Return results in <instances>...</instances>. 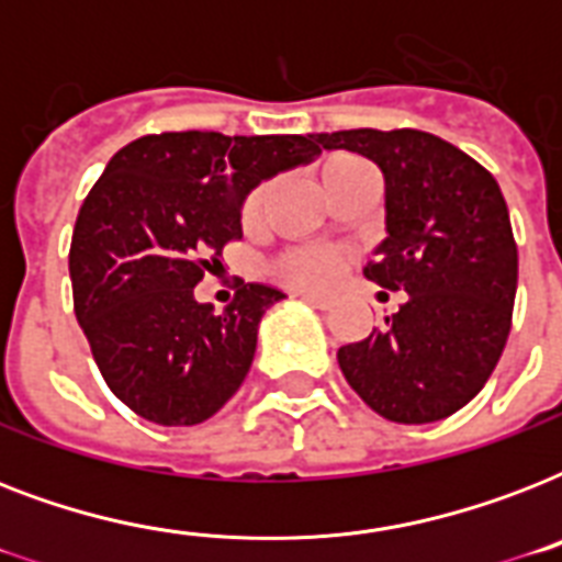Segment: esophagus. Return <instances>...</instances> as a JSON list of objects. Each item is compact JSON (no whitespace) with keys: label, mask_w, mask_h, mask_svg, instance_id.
Masks as SVG:
<instances>
[{"label":"esophagus","mask_w":562,"mask_h":562,"mask_svg":"<svg viewBox=\"0 0 562 562\" xmlns=\"http://www.w3.org/2000/svg\"><path fill=\"white\" fill-rule=\"evenodd\" d=\"M303 300H306L308 306H315V308H329V306H333V300L324 297V294H303Z\"/></svg>","instance_id":"1"}]
</instances>
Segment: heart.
I'll return each mask as SVG.
<instances>
[{
  "instance_id": "1",
  "label": "heart",
  "mask_w": 562,
  "mask_h": 562,
  "mask_svg": "<svg viewBox=\"0 0 562 562\" xmlns=\"http://www.w3.org/2000/svg\"><path fill=\"white\" fill-rule=\"evenodd\" d=\"M361 166L359 160L352 157H333V160L324 162L321 169V183H329L344 171ZM259 201H262V189H256L245 203V215L250 218L256 210H259ZM341 271V259L333 250H321V247H300V250H289L277 262V273L282 280L291 282V285H300V289H321V285H329L335 280V273Z\"/></svg>"
}]
</instances>
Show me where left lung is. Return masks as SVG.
I'll list each match as a JSON object with an SVG mask.
<instances>
[{"mask_svg":"<svg viewBox=\"0 0 562 562\" xmlns=\"http://www.w3.org/2000/svg\"><path fill=\"white\" fill-rule=\"evenodd\" d=\"M384 178V238L364 277L408 300L338 350L344 379L379 417L423 426L463 408L502 359L516 297L514 229L496 178L426 131L317 134Z\"/></svg>","mask_w":562,"mask_h":562,"instance_id":"left-lung-1","label":"left lung"}]
</instances>
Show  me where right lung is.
Listing matches in <instances>:
<instances>
[{
	"instance_id": "add662e5",
	"label": "right lung",
	"mask_w": 562,
	"mask_h": 562,
	"mask_svg": "<svg viewBox=\"0 0 562 562\" xmlns=\"http://www.w3.org/2000/svg\"><path fill=\"white\" fill-rule=\"evenodd\" d=\"M317 154L312 134L215 131L143 136L113 154L75 221L69 277L92 359L134 414L198 426L241 387L265 308L285 294L247 282L215 315L194 285L241 238L247 194Z\"/></svg>"
}]
</instances>
